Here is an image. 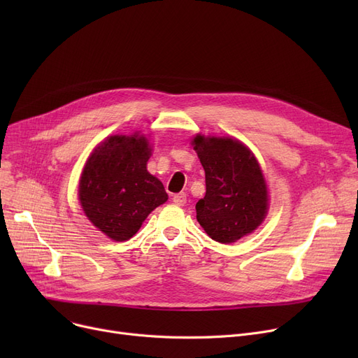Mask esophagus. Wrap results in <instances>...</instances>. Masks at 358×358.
<instances>
[{"instance_id": "1", "label": "esophagus", "mask_w": 358, "mask_h": 358, "mask_svg": "<svg viewBox=\"0 0 358 358\" xmlns=\"http://www.w3.org/2000/svg\"><path fill=\"white\" fill-rule=\"evenodd\" d=\"M173 201L177 204V206H184L187 203V194L185 193H178V194H174L173 197Z\"/></svg>"}]
</instances>
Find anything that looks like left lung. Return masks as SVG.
I'll list each match as a JSON object with an SVG mask.
<instances>
[{"mask_svg":"<svg viewBox=\"0 0 358 358\" xmlns=\"http://www.w3.org/2000/svg\"><path fill=\"white\" fill-rule=\"evenodd\" d=\"M192 145L206 174L197 222L213 241L232 243L254 232L268 210V192L258 161L232 138L197 135Z\"/></svg>","mask_w":358,"mask_h":358,"instance_id":"8db88e82","label":"left lung"}]
</instances>
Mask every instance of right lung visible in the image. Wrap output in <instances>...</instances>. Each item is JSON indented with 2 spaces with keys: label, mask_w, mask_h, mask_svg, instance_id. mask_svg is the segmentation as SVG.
Listing matches in <instances>:
<instances>
[{
  "label": "right lung",
  "mask_w": 358,
  "mask_h": 358,
  "mask_svg": "<svg viewBox=\"0 0 358 358\" xmlns=\"http://www.w3.org/2000/svg\"><path fill=\"white\" fill-rule=\"evenodd\" d=\"M152 149L143 135H115L85 162L78 197L88 220L113 241H127L148 215L168 200L162 182L148 173Z\"/></svg>",
  "instance_id": "add662e5"
}]
</instances>
